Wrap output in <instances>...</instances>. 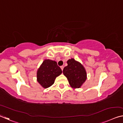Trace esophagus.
<instances>
[{"instance_id":"obj_1","label":"esophagus","mask_w":123,"mask_h":123,"mask_svg":"<svg viewBox=\"0 0 123 123\" xmlns=\"http://www.w3.org/2000/svg\"><path fill=\"white\" fill-rule=\"evenodd\" d=\"M61 67V69H62V71H63V68H64L63 66H61V67Z\"/></svg>"}]
</instances>
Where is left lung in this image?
<instances>
[{"instance_id": "left-lung-1", "label": "left lung", "mask_w": 123, "mask_h": 123, "mask_svg": "<svg viewBox=\"0 0 123 123\" xmlns=\"http://www.w3.org/2000/svg\"><path fill=\"white\" fill-rule=\"evenodd\" d=\"M68 65L63 68V73L72 88H80L87 79L86 69L80 62L74 58L68 60Z\"/></svg>"}]
</instances>
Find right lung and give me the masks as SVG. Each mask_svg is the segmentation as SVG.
<instances>
[{
  "instance_id": "obj_1",
  "label": "right lung",
  "mask_w": 123,
  "mask_h": 123,
  "mask_svg": "<svg viewBox=\"0 0 123 123\" xmlns=\"http://www.w3.org/2000/svg\"><path fill=\"white\" fill-rule=\"evenodd\" d=\"M62 72L56 61L45 60L37 70V80L43 88H48L53 84L56 77Z\"/></svg>"
}]
</instances>
